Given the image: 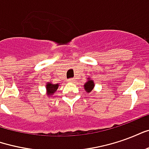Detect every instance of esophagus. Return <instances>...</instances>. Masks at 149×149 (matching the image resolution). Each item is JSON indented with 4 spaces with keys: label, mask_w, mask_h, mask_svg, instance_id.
Returning a JSON list of instances; mask_svg holds the SVG:
<instances>
[{
    "label": "esophagus",
    "mask_w": 149,
    "mask_h": 149,
    "mask_svg": "<svg viewBox=\"0 0 149 149\" xmlns=\"http://www.w3.org/2000/svg\"><path fill=\"white\" fill-rule=\"evenodd\" d=\"M68 82H74V79H73V78H70V79H68Z\"/></svg>",
    "instance_id": "obj_1"
}]
</instances>
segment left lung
Instances as JSON below:
<instances>
[{
  "mask_svg": "<svg viewBox=\"0 0 149 149\" xmlns=\"http://www.w3.org/2000/svg\"><path fill=\"white\" fill-rule=\"evenodd\" d=\"M93 87L94 83L93 81H88L86 84H84V88H85V90L87 91V92H91L92 89L93 88Z\"/></svg>",
  "mask_w": 149,
  "mask_h": 149,
  "instance_id": "8db88e82",
  "label": "left lung"
}]
</instances>
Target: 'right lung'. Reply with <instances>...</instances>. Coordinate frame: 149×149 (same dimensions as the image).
Returning a JSON list of instances; mask_svg holds the SVG:
<instances>
[{"label": "right lung", "instance_id": "add662e5", "mask_svg": "<svg viewBox=\"0 0 149 149\" xmlns=\"http://www.w3.org/2000/svg\"><path fill=\"white\" fill-rule=\"evenodd\" d=\"M46 87H47V91L49 93V95H52V93H54V92L56 91L58 88V84H52L51 83H49L46 85Z\"/></svg>", "mask_w": 149, "mask_h": 149}]
</instances>
